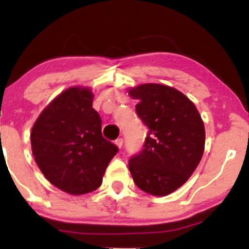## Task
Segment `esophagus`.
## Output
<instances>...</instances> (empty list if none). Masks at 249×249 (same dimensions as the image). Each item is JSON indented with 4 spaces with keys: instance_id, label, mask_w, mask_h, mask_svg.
Instances as JSON below:
<instances>
[{
    "instance_id": "34e87169",
    "label": "esophagus",
    "mask_w": 249,
    "mask_h": 249,
    "mask_svg": "<svg viewBox=\"0 0 249 249\" xmlns=\"http://www.w3.org/2000/svg\"><path fill=\"white\" fill-rule=\"evenodd\" d=\"M116 145L117 146H118L119 148H122V146H123V142H124V141H123V138H118V139H116Z\"/></svg>"
}]
</instances>
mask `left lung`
<instances>
[{"label":"left lung","mask_w":249,"mask_h":249,"mask_svg":"<svg viewBox=\"0 0 249 249\" xmlns=\"http://www.w3.org/2000/svg\"><path fill=\"white\" fill-rule=\"evenodd\" d=\"M138 99L137 115L148 132L144 146L128 160L134 184L157 196L184 185L201 160L205 126L196 105L184 93L161 84L128 90Z\"/></svg>","instance_id":"8db88e82"}]
</instances>
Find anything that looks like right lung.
<instances>
[{
	"instance_id": "add662e5",
	"label": "right lung",
	"mask_w": 249,
	"mask_h": 249,
	"mask_svg": "<svg viewBox=\"0 0 249 249\" xmlns=\"http://www.w3.org/2000/svg\"><path fill=\"white\" fill-rule=\"evenodd\" d=\"M88 88H70L48 105L31 130V148L42 173L64 192L81 196L102 185L118 147L102 134V119Z\"/></svg>"
}]
</instances>
